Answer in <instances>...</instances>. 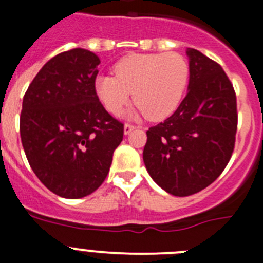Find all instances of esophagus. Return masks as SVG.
Returning a JSON list of instances; mask_svg holds the SVG:
<instances>
[{
    "label": "esophagus",
    "mask_w": 263,
    "mask_h": 263,
    "mask_svg": "<svg viewBox=\"0 0 263 263\" xmlns=\"http://www.w3.org/2000/svg\"><path fill=\"white\" fill-rule=\"evenodd\" d=\"M136 129V125H132V124H125V126H124V133L126 134H129V133H132V132H133V130Z\"/></svg>",
    "instance_id": "1"
}]
</instances>
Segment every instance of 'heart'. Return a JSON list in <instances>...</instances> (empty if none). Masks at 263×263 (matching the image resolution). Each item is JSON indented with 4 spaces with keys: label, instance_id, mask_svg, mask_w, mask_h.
Listing matches in <instances>:
<instances>
[{
    "label": "heart",
    "instance_id": "obj_1",
    "mask_svg": "<svg viewBox=\"0 0 263 263\" xmlns=\"http://www.w3.org/2000/svg\"><path fill=\"white\" fill-rule=\"evenodd\" d=\"M115 76H98L96 92L107 111L117 115L132 92L137 112L151 120H162L179 106L190 77L186 59L177 52L130 54L114 67Z\"/></svg>",
    "mask_w": 263,
    "mask_h": 263
}]
</instances>
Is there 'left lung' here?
I'll use <instances>...</instances> for the list:
<instances>
[{
    "mask_svg": "<svg viewBox=\"0 0 263 263\" xmlns=\"http://www.w3.org/2000/svg\"><path fill=\"white\" fill-rule=\"evenodd\" d=\"M189 92L177 111L147 130L143 160L155 182L174 196L213 183L229 164L237 129L236 94L217 62L189 49Z\"/></svg>",
    "mask_w": 263,
    "mask_h": 263,
    "instance_id": "1",
    "label": "left lung"
}]
</instances>
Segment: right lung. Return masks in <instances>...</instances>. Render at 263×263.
Returning <instances> with one entry per match:
<instances>
[{
    "label": "right lung",
    "instance_id": "obj_1",
    "mask_svg": "<svg viewBox=\"0 0 263 263\" xmlns=\"http://www.w3.org/2000/svg\"><path fill=\"white\" fill-rule=\"evenodd\" d=\"M99 58L76 47L50 59L27 89L21 138L37 178L66 199L92 194L104 182L124 124L96 92Z\"/></svg>",
    "mask_w": 263,
    "mask_h": 263
}]
</instances>
